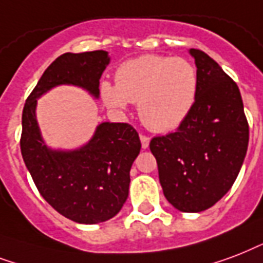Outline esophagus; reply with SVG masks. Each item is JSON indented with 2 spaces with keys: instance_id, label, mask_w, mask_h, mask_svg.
<instances>
[{
  "instance_id": "1",
  "label": "esophagus",
  "mask_w": 263,
  "mask_h": 263,
  "mask_svg": "<svg viewBox=\"0 0 263 263\" xmlns=\"http://www.w3.org/2000/svg\"><path fill=\"white\" fill-rule=\"evenodd\" d=\"M140 140H141L142 148H144V149H145V148H148V145H149V137H148V136H145V134H140Z\"/></svg>"
}]
</instances>
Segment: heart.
<instances>
[{
	"label": "heart",
	"instance_id": "obj_1",
	"mask_svg": "<svg viewBox=\"0 0 263 263\" xmlns=\"http://www.w3.org/2000/svg\"><path fill=\"white\" fill-rule=\"evenodd\" d=\"M115 85L101 83L104 103L115 109H123L127 103L138 104L142 123L152 132L167 133L195 107L199 75L188 59L142 54L118 67Z\"/></svg>",
	"mask_w": 263,
	"mask_h": 263
}]
</instances>
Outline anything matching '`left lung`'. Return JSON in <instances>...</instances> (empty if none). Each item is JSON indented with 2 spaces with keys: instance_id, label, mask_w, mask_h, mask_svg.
I'll return each instance as SVG.
<instances>
[{
  "instance_id": "8db88e82",
  "label": "left lung",
  "mask_w": 263,
  "mask_h": 263,
  "mask_svg": "<svg viewBox=\"0 0 263 263\" xmlns=\"http://www.w3.org/2000/svg\"><path fill=\"white\" fill-rule=\"evenodd\" d=\"M199 91L188 118L166 136L151 140L166 199L184 213L217 203L237 178L248 146V122L236 82L218 63L191 49Z\"/></svg>"
}]
</instances>
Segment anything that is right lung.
Instances as JSON below:
<instances>
[{"mask_svg":"<svg viewBox=\"0 0 263 263\" xmlns=\"http://www.w3.org/2000/svg\"><path fill=\"white\" fill-rule=\"evenodd\" d=\"M108 63L105 50L59 56L32 89L22 114L20 149L38 192L58 213L78 223L104 222L119 213L129 195L130 168L141 141L129 123L105 122L81 149H48L36 125V99L62 83L99 97L100 78Z\"/></svg>","mask_w":263,"mask_h":263,"instance_id":"right-lung-1","label":"right lung"}]
</instances>
